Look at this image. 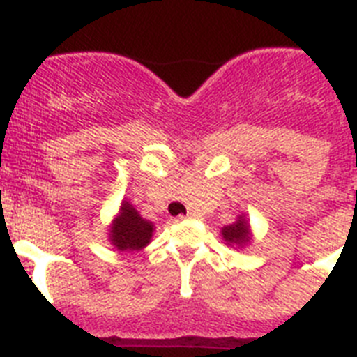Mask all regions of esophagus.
Instances as JSON below:
<instances>
[{
	"instance_id": "1",
	"label": "esophagus",
	"mask_w": 357,
	"mask_h": 357,
	"mask_svg": "<svg viewBox=\"0 0 357 357\" xmlns=\"http://www.w3.org/2000/svg\"><path fill=\"white\" fill-rule=\"evenodd\" d=\"M194 217V213H186V215H179L178 218H176V222H179V220H185V218H190Z\"/></svg>"
}]
</instances>
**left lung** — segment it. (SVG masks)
<instances>
[{
  "mask_svg": "<svg viewBox=\"0 0 357 357\" xmlns=\"http://www.w3.org/2000/svg\"><path fill=\"white\" fill-rule=\"evenodd\" d=\"M220 234H222L224 242H226L227 245L242 247L250 242L249 222H247L243 217H238V220L229 224V226H224L222 231H220Z\"/></svg>",
  "mask_w": 357,
  "mask_h": 357,
  "instance_id": "left-lung-1",
  "label": "left lung"
}]
</instances>
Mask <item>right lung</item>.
I'll use <instances>...</instances> for the list:
<instances>
[{"label":"right lung","mask_w":357,"mask_h":357,"mask_svg":"<svg viewBox=\"0 0 357 357\" xmlns=\"http://www.w3.org/2000/svg\"><path fill=\"white\" fill-rule=\"evenodd\" d=\"M153 231V222L140 217L133 204L123 201L121 211L110 227V242L119 250H140L151 242Z\"/></svg>","instance_id":"1"}]
</instances>
